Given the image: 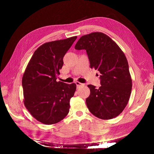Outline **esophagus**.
Segmentation results:
<instances>
[{
  "instance_id": "esophagus-1",
  "label": "esophagus",
  "mask_w": 154,
  "mask_h": 154,
  "mask_svg": "<svg viewBox=\"0 0 154 154\" xmlns=\"http://www.w3.org/2000/svg\"><path fill=\"white\" fill-rule=\"evenodd\" d=\"M75 83H76V87H77V88H79V87H80L83 84L82 83H80V82H75Z\"/></svg>"
}]
</instances>
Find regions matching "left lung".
I'll return each instance as SVG.
<instances>
[{
    "label": "left lung",
    "mask_w": 154,
    "mask_h": 154,
    "mask_svg": "<svg viewBox=\"0 0 154 154\" xmlns=\"http://www.w3.org/2000/svg\"><path fill=\"white\" fill-rule=\"evenodd\" d=\"M75 49L86 50L91 68L100 73L99 88L87 85L91 91L86 99L88 110L102 119L118 116L127 106L132 87L125 54L109 36L99 32L80 37Z\"/></svg>",
    "instance_id": "obj_1"
}]
</instances>
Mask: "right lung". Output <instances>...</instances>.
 I'll return each mask as SVG.
<instances>
[{
  "mask_svg": "<svg viewBox=\"0 0 154 154\" xmlns=\"http://www.w3.org/2000/svg\"><path fill=\"white\" fill-rule=\"evenodd\" d=\"M77 36L45 43L32 56L22 77L24 103L30 114L45 125L57 123L69 112L75 83L57 82L63 57Z\"/></svg>",
  "mask_w": 154,
  "mask_h": 154,
  "instance_id": "add662e5",
  "label": "right lung"
}]
</instances>
